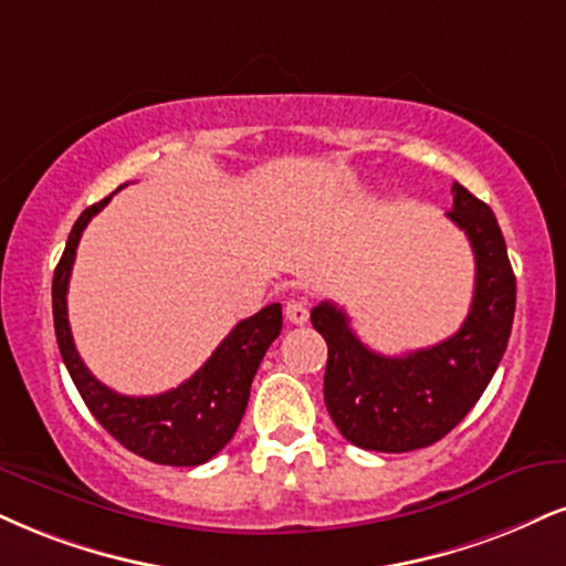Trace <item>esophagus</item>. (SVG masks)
<instances>
[{"instance_id":"1","label":"esophagus","mask_w":566,"mask_h":566,"mask_svg":"<svg viewBox=\"0 0 566 566\" xmlns=\"http://www.w3.org/2000/svg\"><path fill=\"white\" fill-rule=\"evenodd\" d=\"M285 319L291 325H304L310 319V306L302 298H291V302H285Z\"/></svg>"}]
</instances>
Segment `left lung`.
Returning <instances> with one entry per match:
<instances>
[{
  "label": "left lung",
  "mask_w": 566,
  "mask_h": 566,
  "mask_svg": "<svg viewBox=\"0 0 566 566\" xmlns=\"http://www.w3.org/2000/svg\"><path fill=\"white\" fill-rule=\"evenodd\" d=\"M446 212L475 254L470 315L441 344L386 357L361 344L340 306L323 302L312 325L327 344L325 407L346 441L367 451L424 449L464 420L504 357L517 304V277L496 214L453 184Z\"/></svg>",
  "instance_id": "obj_1"
}]
</instances>
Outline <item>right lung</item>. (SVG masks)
<instances>
[{"mask_svg":"<svg viewBox=\"0 0 566 566\" xmlns=\"http://www.w3.org/2000/svg\"><path fill=\"white\" fill-rule=\"evenodd\" d=\"M109 199L113 193L99 205L83 209L54 270L52 312L62 361L91 415L117 443L155 464H205L239 430L249 403L251 380L260 369L264 352L281 336L283 310L281 304H270L256 315L241 319L214 348L212 357L178 388L159 396H123L107 388L88 373L73 344L67 323V285L83 228L107 207Z\"/></svg>","mask_w":566,"mask_h":566,"instance_id":"right-lung-1","label":"right lung"}]
</instances>
